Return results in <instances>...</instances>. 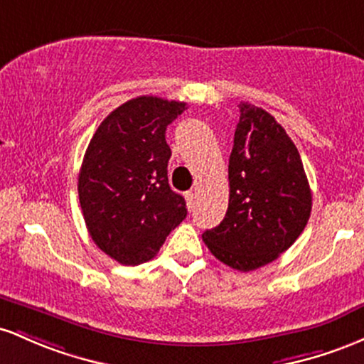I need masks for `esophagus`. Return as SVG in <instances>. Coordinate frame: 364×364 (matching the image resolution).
I'll use <instances>...</instances> for the list:
<instances>
[{
    "label": "esophagus",
    "instance_id": "34e87169",
    "mask_svg": "<svg viewBox=\"0 0 364 364\" xmlns=\"http://www.w3.org/2000/svg\"><path fill=\"white\" fill-rule=\"evenodd\" d=\"M196 199H198V196H196V193H187L186 194V203H187V208H189V210H194Z\"/></svg>",
    "mask_w": 364,
    "mask_h": 364
}]
</instances>
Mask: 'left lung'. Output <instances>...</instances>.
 Returning <instances> with one entry per match:
<instances>
[{
	"mask_svg": "<svg viewBox=\"0 0 364 364\" xmlns=\"http://www.w3.org/2000/svg\"><path fill=\"white\" fill-rule=\"evenodd\" d=\"M230 160L228 210L203 240L211 255L239 272L275 261L303 234L311 189L296 144L255 105L240 103Z\"/></svg>",
	"mask_w": 364,
	"mask_h": 364,
	"instance_id": "1",
	"label": "left lung"
}]
</instances>
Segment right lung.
<instances>
[{"label": "right lung", "instance_id": "right-lung-1", "mask_svg": "<svg viewBox=\"0 0 364 364\" xmlns=\"http://www.w3.org/2000/svg\"><path fill=\"white\" fill-rule=\"evenodd\" d=\"M183 109L181 101L134 97L101 122L85 149L77 186L85 227L118 263L153 259L187 216L183 198L170 189L165 139Z\"/></svg>", "mask_w": 364, "mask_h": 364}]
</instances>
